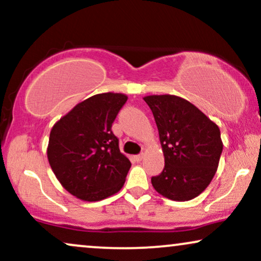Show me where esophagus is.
Returning <instances> with one entry per match:
<instances>
[{
  "label": "esophagus",
  "instance_id": "34e87169",
  "mask_svg": "<svg viewBox=\"0 0 261 261\" xmlns=\"http://www.w3.org/2000/svg\"><path fill=\"white\" fill-rule=\"evenodd\" d=\"M143 157H145V154H143V153L135 155V161H136V162H141V161L143 160Z\"/></svg>",
  "mask_w": 261,
  "mask_h": 261
}]
</instances>
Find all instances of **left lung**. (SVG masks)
Instances as JSON below:
<instances>
[{
    "label": "left lung",
    "mask_w": 261,
    "mask_h": 261,
    "mask_svg": "<svg viewBox=\"0 0 261 261\" xmlns=\"http://www.w3.org/2000/svg\"><path fill=\"white\" fill-rule=\"evenodd\" d=\"M160 134L164 168L151 181L157 193L188 201L208 187L220 162L223 143L220 128L190 101L176 95H147Z\"/></svg>",
    "instance_id": "8db88e82"
}]
</instances>
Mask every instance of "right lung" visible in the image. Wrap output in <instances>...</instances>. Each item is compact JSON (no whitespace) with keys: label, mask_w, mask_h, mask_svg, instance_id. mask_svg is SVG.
I'll list each match as a JSON object with an SVG mask.
<instances>
[{"label":"right lung","mask_w":261,"mask_h":261,"mask_svg":"<svg viewBox=\"0 0 261 261\" xmlns=\"http://www.w3.org/2000/svg\"><path fill=\"white\" fill-rule=\"evenodd\" d=\"M121 93H101L81 101L54 125L47 160L54 174L73 196L99 201L122 188L131 163L112 131L126 103Z\"/></svg>","instance_id":"obj_1"}]
</instances>
